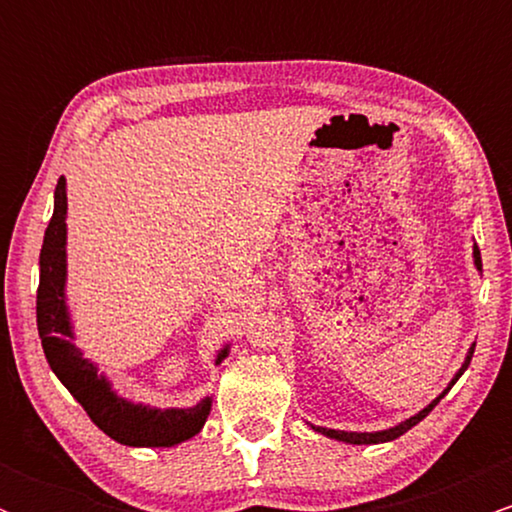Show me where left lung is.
Instances as JSON below:
<instances>
[{
  "instance_id": "obj_1",
  "label": "left lung",
  "mask_w": 512,
  "mask_h": 512,
  "mask_svg": "<svg viewBox=\"0 0 512 512\" xmlns=\"http://www.w3.org/2000/svg\"><path fill=\"white\" fill-rule=\"evenodd\" d=\"M474 264H477V269L481 272V252H479V248H477V243H474ZM474 346L477 344H472L469 346V351H467V356H464V363H462V368L457 370L455 373V378L450 380V385L445 387L443 392H440V395L433 399L431 404H428V407H424L419 411V414H414V416H409L407 421H402V424H397V426H392V428H385V431H373V433H356V431H334V428H322V426H313L317 433H322V436H327V438H334V440H342V443H351V445H375V443H387V440H395V438H399L402 436V433H407L409 428H414L416 424H419L421 419H426L428 416V411H431L433 407H436V404L440 402V399H443L445 395H448V390L452 385L457 383V378H460V375L464 373V370H467V366H469V361H472V354H474Z\"/></svg>"
}]
</instances>
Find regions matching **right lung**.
I'll use <instances>...</instances> for the list:
<instances>
[{"instance_id": "1", "label": "right lung", "mask_w": 512, "mask_h": 512, "mask_svg": "<svg viewBox=\"0 0 512 512\" xmlns=\"http://www.w3.org/2000/svg\"><path fill=\"white\" fill-rule=\"evenodd\" d=\"M67 182L57 180L55 211L45 228L40 250L38 284V334L52 373L72 392V397L105 436L132 448H170L190 440L202 431L211 411V397L190 409H156L134 404L120 397L105 375H98L96 363L88 361L72 344L74 330L69 320L67 296ZM228 356V344L216 356L221 363Z\"/></svg>"}]
</instances>
